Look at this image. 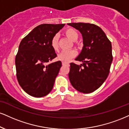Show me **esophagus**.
I'll use <instances>...</instances> for the list:
<instances>
[{"instance_id": "1", "label": "esophagus", "mask_w": 129, "mask_h": 129, "mask_svg": "<svg viewBox=\"0 0 129 129\" xmlns=\"http://www.w3.org/2000/svg\"><path fill=\"white\" fill-rule=\"evenodd\" d=\"M62 66H67V65L68 66V65H69L68 63H67L66 62H62Z\"/></svg>"}]
</instances>
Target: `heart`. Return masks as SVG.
Returning <instances> with one entry per match:
<instances>
[{
  "label": "heart",
  "instance_id": "b5f03b06",
  "mask_svg": "<svg viewBox=\"0 0 129 129\" xmlns=\"http://www.w3.org/2000/svg\"><path fill=\"white\" fill-rule=\"evenodd\" d=\"M64 34L68 38L72 40V41H76L79 37L78 32L76 30L72 28V27H68L64 30ZM59 37L57 34L54 35L52 37L50 41V45L52 49L57 52L59 49L58 44ZM77 55V52L75 50H65L60 52L58 56V59L61 60L63 62H68L71 59L75 57Z\"/></svg>",
  "mask_w": 129,
  "mask_h": 129
}]
</instances>
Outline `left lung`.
I'll return each mask as SVG.
<instances>
[{"instance_id":"left-lung-1","label":"left lung","mask_w":129,"mask_h":129,"mask_svg":"<svg viewBox=\"0 0 129 129\" xmlns=\"http://www.w3.org/2000/svg\"><path fill=\"white\" fill-rule=\"evenodd\" d=\"M70 26L82 34L83 47L76 60L80 66L70 63L69 74L72 86L80 92H94L104 83L109 75L113 56L111 42L103 30L91 23H72Z\"/></svg>"}]
</instances>
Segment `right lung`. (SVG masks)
Instances as JSON below:
<instances>
[{
	"label": "right lung",
	"mask_w": 129,
	"mask_h": 129,
	"mask_svg": "<svg viewBox=\"0 0 129 129\" xmlns=\"http://www.w3.org/2000/svg\"><path fill=\"white\" fill-rule=\"evenodd\" d=\"M65 24H42L23 38L15 56L18 82L26 93L42 97L52 91L62 66L59 61L47 63L57 56L50 41Z\"/></svg>",
	"instance_id": "1"
}]
</instances>
